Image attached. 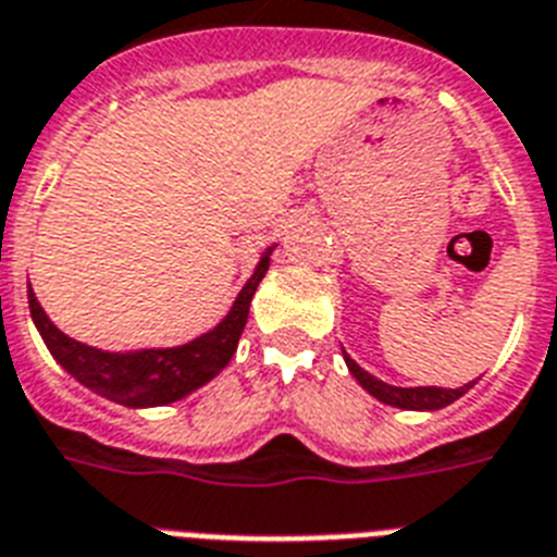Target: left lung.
<instances>
[{
	"instance_id": "8db88e82",
	"label": "left lung",
	"mask_w": 557,
	"mask_h": 557,
	"mask_svg": "<svg viewBox=\"0 0 557 557\" xmlns=\"http://www.w3.org/2000/svg\"><path fill=\"white\" fill-rule=\"evenodd\" d=\"M345 362H348L350 373H354L356 380H359V385H362L371 397H376L385 405H394V408H405V411H437V408H446V405H451L455 399H460L462 394L474 385V382H469V385H462V388H434V385H431V388H397V385H388V382L376 380V376H371L368 371H362L348 354H345Z\"/></svg>"
}]
</instances>
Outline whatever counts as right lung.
I'll return each mask as SVG.
<instances>
[{"instance_id": "right-lung-1", "label": "right lung", "mask_w": 557, "mask_h": 557, "mask_svg": "<svg viewBox=\"0 0 557 557\" xmlns=\"http://www.w3.org/2000/svg\"><path fill=\"white\" fill-rule=\"evenodd\" d=\"M270 252L261 256L256 273L244 290L238 293L233 310L221 319L218 327L186 342L181 348H158V350H135V354H109L91 345L71 339L57 327L39 307L37 296L28 284V307L30 319L37 324L39 336L46 339L48 350L65 371L86 388L97 391L100 397L114 399L128 408H152V405H169L184 399L212 376L224 371L226 362L233 359L238 339H242L244 324L250 315V301L256 296L258 282L264 278L270 267Z\"/></svg>"}]
</instances>
